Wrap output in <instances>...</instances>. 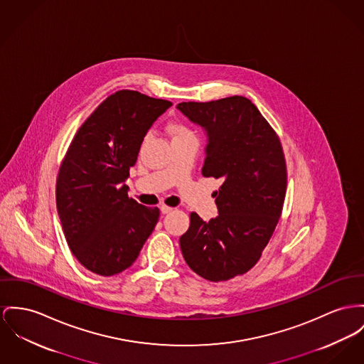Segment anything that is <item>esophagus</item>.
Returning <instances> with one entry per match:
<instances>
[{"instance_id": "1", "label": "esophagus", "mask_w": 364, "mask_h": 364, "mask_svg": "<svg viewBox=\"0 0 364 364\" xmlns=\"http://www.w3.org/2000/svg\"><path fill=\"white\" fill-rule=\"evenodd\" d=\"M160 211H161L163 215H166V214H170L171 211H172V208L167 207V205H161V207H160Z\"/></svg>"}]
</instances>
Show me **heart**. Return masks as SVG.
Here are the masks:
<instances>
[{
  "label": "heart",
  "mask_w": 364,
  "mask_h": 364,
  "mask_svg": "<svg viewBox=\"0 0 364 364\" xmlns=\"http://www.w3.org/2000/svg\"><path fill=\"white\" fill-rule=\"evenodd\" d=\"M171 134L173 138H185V136H192V132L189 131L188 127L182 124H173L171 127Z\"/></svg>",
  "instance_id": "b5f03b06"
}]
</instances>
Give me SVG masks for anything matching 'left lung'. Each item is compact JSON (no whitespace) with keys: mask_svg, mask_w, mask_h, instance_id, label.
<instances>
[{"mask_svg":"<svg viewBox=\"0 0 364 364\" xmlns=\"http://www.w3.org/2000/svg\"><path fill=\"white\" fill-rule=\"evenodd\" d=\"M208 138L201 173L222 179L218 217L191 214L181 236L183 258L198 276L225 282L254 267L282 215L287 170L279 136L247 97L182 102L176 106Z\"/></svg>","mask_w":364,"mask_h":364,"instance_id":"8db88e82","label":"left lung"}]
</instances>
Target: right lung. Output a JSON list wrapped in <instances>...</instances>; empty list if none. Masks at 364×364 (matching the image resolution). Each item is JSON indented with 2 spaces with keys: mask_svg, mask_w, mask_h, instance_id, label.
<instances>
[{
  "mask_svg": "<svg viewBox=\"0 0 364 364\" xmlns=\"http://www.w3.org/2000/svg\"><path fill=\"white\" fill-rule=\"evenodd\" d=\"M172 103L122 90L106 97L80 127L56 181L66 242L88 270L113 276L131 267L160 211L128 197L124 183L147 131Z\"/></svg>",
  "mask_w": 364,
  "mask_h": 364,
  "instance_id": "obj_1",
  "label": "right lung"
}]
</instances>
